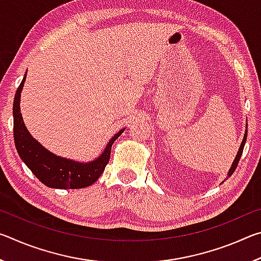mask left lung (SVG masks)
<instances>
[{
  "label": "left lung",
  "mask_w": 261,
  "mask_h": 261,
  "mask_svg": "<svg viewBox=\"0 0 261 261\" xmlns=\"http://www.w3.org/2000/svg\"><path fill=\"white\" fill-rule=\"evenodd\" d=\"M245 127H246V129H247V124H246V126H245ZM246 129H245L244 138H243L242 143H241V146H240V148H238V152H237V154H236V158H235V160H233L232 165H231V167H230V169L228 170V177H230V176L232 175V173H233V171H235L236 167H237V165H238V162H240V159H241V156H242L243 149H244L245 143H246V137H247V130H246Z\"/></svg>",
  "instance_id": "left-lung-1"
}]
</instances>
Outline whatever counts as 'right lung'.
Masks as SVG:
<instances>
[{"mask_svg": "<svg viewBox=\"0 0 261 261\" xmlns=\"http://www.w3.org/2000/svg\"><path fill=\"white\" fill-rule=\"evenodd\" d=\"M26 73L17 88L14 99V138L20 159L34 176L47 187L53 189L90 187L103 173L109 161L114 141L123 134L125 127L112 137L103 152L93 161L79 162L56 155L35 140L25 126L20 113V93L24 87Z\"/></svg>", "mask_w": 261, "mask_h": 261, "instance_id": "1", "label": "right lung"}]
</instances>
